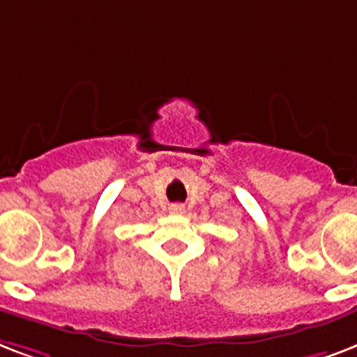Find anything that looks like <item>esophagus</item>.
Instances as JSON below:
<instances>
[{"instance_id":"esophagus-1","label":"esophagus","mask_w":357,"mask_h":357,"mask_svg":"<svg viewBox=\"0 0 357 357\" xmlns=\"http://www.w3.org/2000/svg\"><path fill=\"white\" fill-rule=\"evenodd\" d=\"M169 212H171V214H182V212H184V204H181V203L171 204Z\"/></svg>"}]
</instances>
